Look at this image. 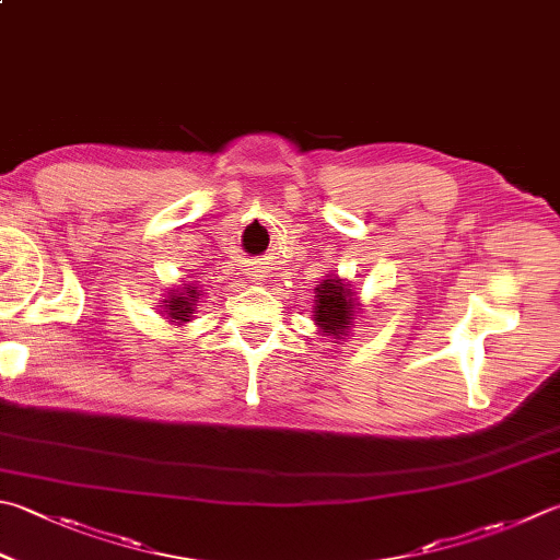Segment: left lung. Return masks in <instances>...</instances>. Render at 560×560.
Masks as SVG:
<instances>
[{
	"label": "left lung",
	"mask_w": 560,
	"mask_h": 560,
	"mask_svg": "<svg viewBox=\"0 0 560 560\" xmlns=\"http://www.w3.org/2000/svg\"><path fill=\"white\" fill-rule=\"evenodd\" d=\"M314 324L326 336L334 339H343L348 334V324L355 316V302L353 292L346 288L339 278L324 280L319 288L314 290Z\"/></svg>",
	"instance_id": "obj_1"
}]
</instances>
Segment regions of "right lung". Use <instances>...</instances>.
<instances>
[{
	"label": "right lung",
	"mask_w": 560,
	"mask_h": 560,
	"mask_svg": "<svg viewBox=\"0 0 560 560\" xmlns=\"http://www.w3.org/2000/svg\"><path fill=\"white\" fill-rule=\"evenodd\" d=\"M197 300H199L197 288H192V284H187L183 292L173 290L171 294H167V300H163L161 307L167 314V319L175 322V324H185V322H189V316L195 314Z\"/></svg>",
	"instance_id": "1"
}]
</instances>
